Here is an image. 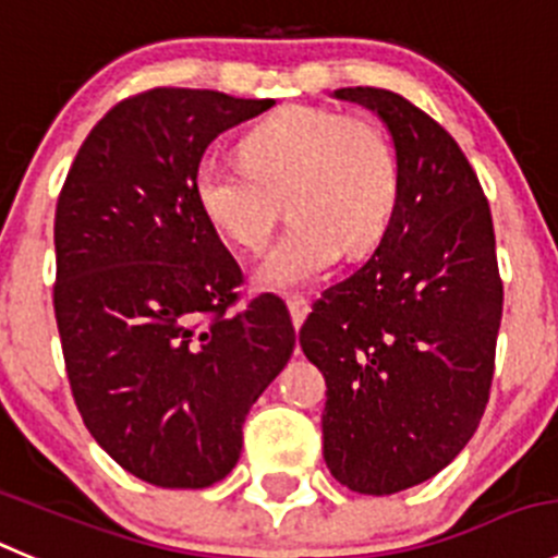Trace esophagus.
Masks as SVG:
<instances>
[{"instance_id": "esophagus-1", "label": "esophagus", "mask_w": 558, "mask_h": 558, "mask_svg": "<svg viewBox=\"0 0 558 558\" xmlns=\"http://www.w3.org/2000/svg\"><path fill=\"white\" fill-rule=\"evenodd\" d=\"M288 310H290V317H293V326L299 328L301 323L306 320V315H310V301H306L304 295H290Z\"/></svg>"}]
</instances>
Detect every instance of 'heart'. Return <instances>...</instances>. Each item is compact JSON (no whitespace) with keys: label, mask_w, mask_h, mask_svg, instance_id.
<instances>
[{"label":"heart","mask_w":558,"mask_h":558,"mask_svg":"<svg viewBox=\"0 0 558 558\" xmlns=\"http://www.w3.org/2000/svg\"><path fill=\"white\" fill-rule=\"evenodd\" d=\"M241 161L208 156L194 199L216 232L257 252L288 203L293 225L265 252L254 282L293 290L348 254L380 243L400 203V158L384 129L326 106H288L252 129Z\"/></svg>","instance_id":"1"}]
</instances>
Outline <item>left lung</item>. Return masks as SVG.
<instances>
[{"label":"left lung","mask_w":558,"mask_h":558,"mask_svg":"<svg viewBox=\"0 0 558 558\" xmlns=\"http://www.w3.org/2000/svg\"><path fill=\"white\" fill-rule=\"evenodd\" d=\"M400 158V203L362 268L312 304L299 342L326 378L333 480L391 496L447 469L490 397L504 288L490 205L458 142L402 95L342 87Z\"/></svg>","instance_id":"obj_1"}]
</instances>
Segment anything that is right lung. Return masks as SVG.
<instances>
[{"mask_svg":"<svg viewBox=\"0 0 558 558\" xmlns=\"http://www.w3.org/2000/svg\"><path fill=\"white\" fill-rule=\"evenodd\" d=\"M214 89L156 87L89 131L57 199L54 315L89 435L156 487L235 469L248 408L282 373V299L238 304L243 274L196 208L210 142L270 109Z\"/></svg>","mask_w":558,"mask_h":558,"instance_id":"obj_1","label":"right lung"}]
</instances>
